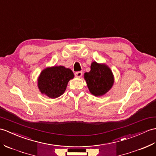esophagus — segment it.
Returning <instances> with one entry per match:
<instances>
[{
    "label": "esophagus",
    "instance_id": "34e87169",
    "mask_svg": "<svg viewBox=\"0 0 156 156\" xmlns=\"http://www.w3.org/2000/svg\"><path fill=\"white\" fill-rule=\"evenodd\" d=\"M82 76V72H76L75 73V76L76 78H81Z\"/></svg>",
    "mask_w": 156,
    "mask_h": 156
}]
</instances>
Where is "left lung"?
<instances>
[{"label":"left lung","mask_w":156,"mask_h":156,"mask_svg":"<svg viewBox=\"0 0 156 156\" xmlns=\"http://www.w3.org/2000/svg\"><path fill=\"white\" fill-rule=\"evenodd\" d=\"M84 78L90 92L95 96H102L109 91L114 82L112 71L106 64L92 62L90 71L85 72Z\"/></svg>","instance_id":"1"}]
</instances>
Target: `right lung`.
<instances>
[{
	"instance_id": "right-lung-1",
	"label": "right lung",
	"mask_w": 156,
	"mask_h": 156,
	"mask_svg": "<svg viewBox=\"0 0 156 156\" xmlns=\"http://www.w3.org/2000/svg\"><path fill=\"white\" fill-rule=\"evenodd\" d=\"M74 75L70 68L63 66L47 67L43 70L38 78V87L42 94L50 98H56L62 95L68 83Z\"/></svg>"
}]
</instances>
